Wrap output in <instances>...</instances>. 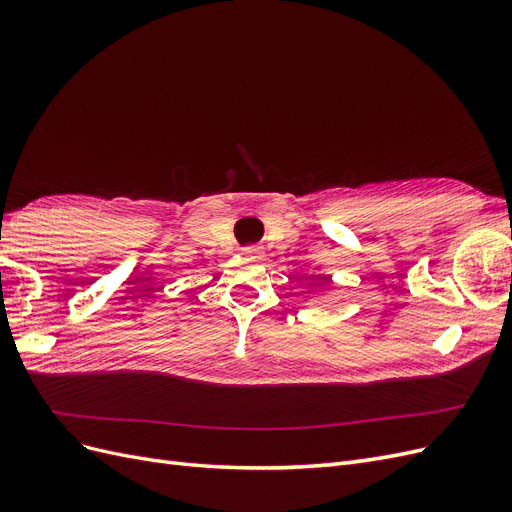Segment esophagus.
Masks as SVG:
<instances>
[{"mask_svg": "<svg viewBox=\"0 0 512 512\" xmlns=\"http://www.w3.org/2000/svg\"><path fill=\"white\" fill-rule=\"evenodd\" d=\"M243 254H247V256H258V254H260V247H258V245H247V247H243Z\"/></svg>", "mask_w": 512, "mask_h": 512, "instance_id": "obj_1", "label": "esophagus"}]
</instances>
